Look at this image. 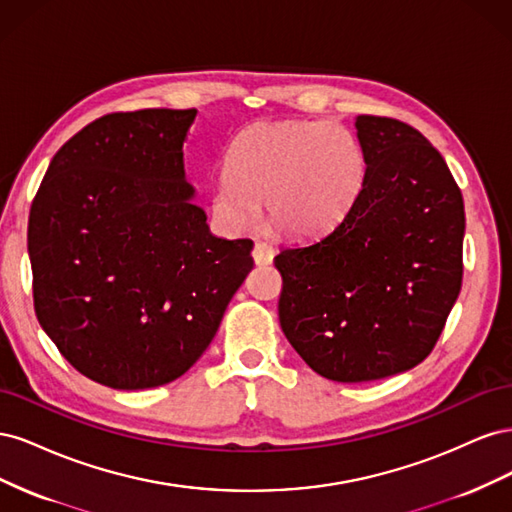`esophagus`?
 <instances>
[{"label":"esophagus","mask_w":512,"mask_h":512,"mask_svg":"<svg viewBox=\"0 0 512 512\" xmlns=\"http://www.w3.org/2000/svg\"><path fill=\"white\" fill-rule=\"evenodd\" d=\"M252 256H254V262H256L258 267H267V265H271V262H273L275 250H273V245H269L267 241H258L254 245Z\"/></svg>","instance_id":"1"}]
</instances>
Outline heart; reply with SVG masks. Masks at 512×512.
<instances>
[{
  "instance_id": "heart-1",
  "label": "heart",
  "mask_w": 512,
  "mask_h": 512,
  "mask_svg": "<svg viewBox=\"0 0 512 512\" xmlns=\"http://www.w3.org/2000/svg\"><path fill=\"white\" fill-rule=\"evenodd\" d=\"M365 179L356 136L335 121L282 119L245 130L230 173L213 188L211 213L228 232L265 220L288 239H318L342 222Z\"/></svg>"
}]
</instances>
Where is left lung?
<instances>
[{
  "label": "left lung",
  "instance_id": "1",
  "mask_svg": "<svg viewBox=\"0 0 512 512\" xmlns=\"http://www.w3.org/2000/svg\"><path fill=\"white\" fill-rule=\"evenodd\" d=\"M365 179L329 235L275 256L280 324L333 382L408 371L436 346L463 277V198L440 151L408 123L359 115Z\"/></svg>",
  "mask_w": 512,
  "mask_h": 512
}]
</instances>
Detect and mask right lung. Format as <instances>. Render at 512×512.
Instances as JSON below:
<instances>
[{
    "mask_svg": "<svg viewBox=\"0 0 512 512\" xmlns=\"http://www.w3.org/2000/svg\"><path fill=\"white\" fill-rule=\"evenodd\" d=\"M196 113L91 121L55 153L29 211L40 327L76 371L111 389L183 376L254 269V241L213 237L190 200L183 143Z\"/></svg>",
    "mask_w": 512,
    "mask_h": 512,
    "instance_id": "obj_1",
    "label": "right lung"
}]
</instances>
